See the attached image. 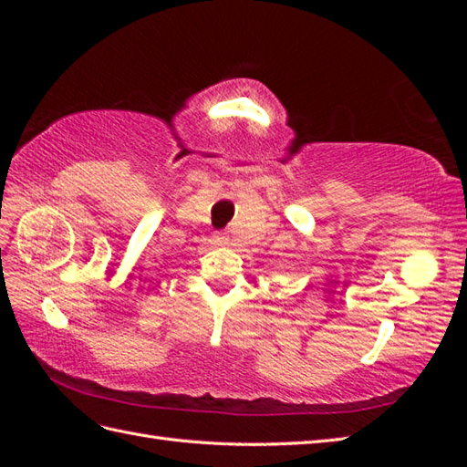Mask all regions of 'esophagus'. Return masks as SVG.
<instances>
[{"label":"esophagus","mask_w":467,"mask_h":467,"mask_svg":"<svg viewBox=\"0 0 467 467\" xmlns=\"http://www.w3.org/2000/svg\"><path fill=\"white\" fill-rule=\"evenodd\" d=\"M214 244H216V245H225V244H228V235L222 234V232L214 234Z\"/></svg>","instance_id":"1"}]
</instances>
